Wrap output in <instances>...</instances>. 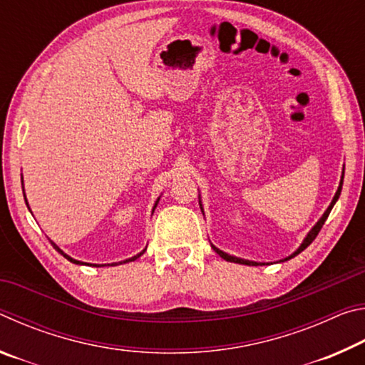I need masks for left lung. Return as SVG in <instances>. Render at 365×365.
Here are the masks:
<instances>
[{"label":"left lung","mask_w":365,"mask_h":365,"mask_svg":"<svg viewBox=\"0 0 365 365\" xmlns=\"http://www.w3.org/2000/svg\"><path fill=\"white\" fill-rule=\"evenodd\" d=\"M343 175H344V172H343ZM341 187H343V177H341V180H339V187H338V190H336V193H335V196H333V200H331V202H330V206L327 207V211L324 212V215L322 217L319 219V222L316 225L312 227V230L307 233V237L304 238V242L301 243V246L298 250H296L292 256H288V257H285L283 259V261H288V259H292V257H294V256H298L301 251H304L309 245H311L314 240H316V237L319 235V232H320V228L324 227V224H325V220H327V217H329V214H330V211H331V207L335 206V202L338 201V197H339V193H341ZM200 206H201V201H200ZM212 248H214V251L217 252V255L222 257V259H225V261H228V262H237V264H245V265H259L261 262H255V261H246V259H242V257H235V256H230V255H227V252H224V251H220L219 248H215V246L212 245Z\"/></svg>","instance_id":"obj_1"}]
</instances>
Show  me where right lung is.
Instances as JSON below:
<instances>
[{
	"label": "right lung",
	"instance_id": "obj_1",
	"mask_svg": "<svg viewBox=\"0 0 365 365\" xmlns=\"http://www.w3.org/2000/svg\"><path fill=\"white\" fill-rule=\"evenodd\" d=\"M26 202H27V200H26ZM158 202H159V197H158V201H156V205H154V207H156V206H158ZM29 209H30V207H29ZM153 211H154V209H153ZM51 245H53V246H54V248H56V250H58V251L61 252V255H63V256H64V257L67 259V261H71V262H73V264H86V262H80V261H76V259H72L71 256H67V255H66V252H64L63 250H59V248H58V246H56V245H54L53 242H51ZM145 251H146V250H143V251H141V252H138V255H137V256H133V257H130V259H125V261H123V262H130V261H135V259H138V257H140L141 255H143V252H145ZM115 264H117V262H114L113 265H115ZM120 264H122V262H120ZM90 265H91V264H90ZM104 265H106V264H104ZM108 265H109V264H108ZM95 267H96V264H95ZM98 267H100V265H98Z\"/></svg>",
	"mask_w": 365,
	"mask_h": 365
}]
</instances>
